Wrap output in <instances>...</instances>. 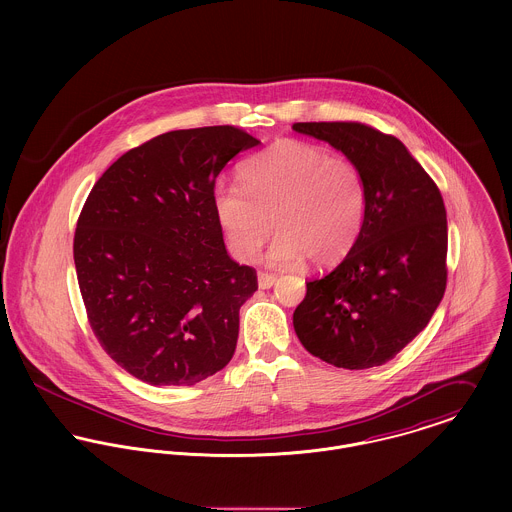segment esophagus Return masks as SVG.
<instances>
[{
	"label": "esophagus",
	"mask_w": 512,
	"mask_h": 512,
	"mask_svg": "<svg viewBox=\"0 0 512 512\" xmlns=\"http://www.w3.org/2000/svg\"><path fill=\"white\" fill-rule=\"evenodd\" d=\"M276 282H278V276H276V274H268V272H260V274H258V286H260V290H270Z\"/></svg>",
	"instance_id": "esophagus-1"
}]
</instances>
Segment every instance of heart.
<instances>
[{
	"label": "heart",
	"mask_w": 512,
	"mask_h": 512,
	"mask_svg": "<svg viewBox=\"0 0 512 512\" xmlns=\"http://www.w3.org/2000/svg\"><path fill=\"white\" fill-rule=\"evenodd\" d=\"M242 187L219 183L213 209L232 256L252 262L272 228L268 262L317 268L341 264L361 238L368 195L349 159L297 140H280L240 167Z\"/></svg>",
	"instance_id": "obj_1"
}]
</instances>
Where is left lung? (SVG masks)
Masks as SVG:
<instances>
[{"instance_id":"left-lung-1","label":"left lung","mask_w":512,"mask_h":512,"mask_svg":"<svg viewBox=\"0 0 512 512\" xmlns=\"http://www.w3.org/2000/svg\"><path fill=\"white\" fill-rule=\"evenodd\" d=\"M293 130L343 151L363 171L368 195L359 242L333 272L307 282L293 329L329 365H384L424 331L445 292L438 185L400 140L361 122H297Z\"/></svg>"}]
</instances>
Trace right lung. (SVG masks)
<instances>
[{
	"mask_svg": "<svg viewBox=\"0 0 512 512\" xmlns=\"http://www.w3.org/2000/svg\"><path fill=\"white\" fill-rule=\"evenodd\" d=\"M260 142L234 126L161 134L114 161L74 232L88 323L116 365L151 386H193L230 363L258 290L213 209L222 167Z\"/></svg>",
	"mask_w": 512,
	"mask_h": 512,
	"instance_id": "1",
	"label": "right lung"
}]
</instances>
